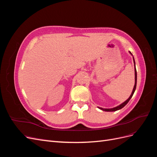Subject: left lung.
Here are the masks:
<instances>
[{
	"mask_svg": "<svg viewBox=\"0 0 157 157\" xmlns=\"http://www.w3.org/2000/svg\"><path fill=\"white\" fill-rule=\"evenodd\" d=\"M130 54H132L131 52H130ZM134 65H135V60H134ZM136 84H137V72H136V65H135V85H134V89H133V91H132V94L130 95V98H128L126 101H124V103H122L121 104V105H120L119 106H117V107H114V108H113V109H103V108L99 107H98V108L101 109V110H103V111H117V110H119V109H122V107H124L126 105V104L128 103V101H130V99L132 98V96H133V94H134V92H135V90H136Z\"/></svg>",
	"mask_w": 157,
	"mask_h": 157,
	"instance_id": "8db88e82",
	"label": "left lung"
}]
</instances>
